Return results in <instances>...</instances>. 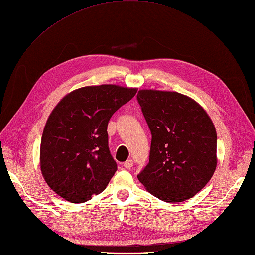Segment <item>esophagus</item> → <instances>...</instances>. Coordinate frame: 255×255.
Listing matches in <instances>:
<instances>
[{
	"label": "esophagus",
	"instance_id": "1",
	"mask_svg": "<svg viewBox=\"0 0 255 255\" xmlns=\"http://www.w3.org/2000/svg\"><path fill=\"white\" fill-rule=\"evenodd\" d=\"M124 166H125V168H127V169H130L132 166H134V162H132L131 160H128V161L125 162Z\"/></svg>",
	"mask_w": 255,
	"mask_h": 255
}]
</instances>
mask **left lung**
<instances>
[{
	"mask_svg": "<svg viewBox=\"0 0 255 255\" xmlns=\"http://www.w3.org/2000/svg\"><path fill=\"white\" fill-rule=\"evenodd\" d=\"M137 100L151 132L149 163L138 179L163 201L192 198L216 170L213 121L199 104L178 92L139 90Z\"/></svg>",
	"mask_w": 255,
	"mask_h": 255,
	"instance_id": "left-lung-1",
	"label": "left lung"
}]
</instances>
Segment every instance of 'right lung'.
Wrapping results in <instances>:
<instances>
[{
    "instance_id": "1",
    "label": "right lung",
    "mask_w": 255,
    "mask_h": 255,
    "mask_svg": "<svg viewBox=\"0 0 255 255\" xmlns=\"http://www.w3.org/2000/svg\"><path fill=\"white\" fill-rule=\"evenodd\" d=\"M137 88L117 85L82 87L59 102L48 117L40 144L43 178L55 193L82 203L102 193L117 170L107 128Z\"/></svg>"
}]
</instances>
